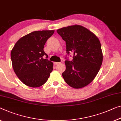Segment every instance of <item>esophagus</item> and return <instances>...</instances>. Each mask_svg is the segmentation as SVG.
Masks as SVG:
<instances>
[{
    "label": "esophagus",
    "mask_w": 121,
    "mask_h": 121,
    "mask_svg": "<svg viewBox=\"0 0 121 121\" xmlns=\"http://www.w3.org/2000/svg\"><path fill=\"white\" fill-rule=\"evenodd\" d=\"M59 63H60V62H54V64L55 65H56L59 64Z\"/></svg>",
    "instance_id": "esophagus-1"
}]
</instances>
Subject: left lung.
I'll return each mask as SVG.
<instances>
[{
	"label": "left lung",
	"instance_id": "1",
	"mask_svg": "<svg viewBox=\"0 0 121 121\" xmlns=\"http://www.w3.org/2000/svg\"><path fill=\"white\" fill-rule=\"evenodd\" d=\"M66 42L68 55L73 53L72 61L65 57L66 70L62 75L68 85L75 89L84 87L92 82L103 61L100 41L85 27L74 25L56 30Z\"/></svg>",
	"mask_w": 121,
	"mask_h": 121
}]
</instances>
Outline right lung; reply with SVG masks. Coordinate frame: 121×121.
I'll list each match as a JSON object with an SVG mask.
<instances>
[{
  "label": "right lung",
  "mask_w": 121,
  "mask_h": 121,
  "mask_svg": "<svg viewBox=\"0 0 121 121\" xmlns=\"http://www.w3.org/2000/svg\"><path fill=\"white\" fill-rule=\"evenodd\" d=\"M54 30L32 32L16 43L11 52L12 67L23 83L31 87L43 85L53 70V64L47 59L45 43ZM46 56V59L43 58Z\"/></svg>",
  "instance_id": "right-lung-1"
}]
</instances>
